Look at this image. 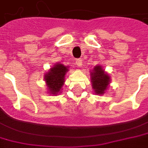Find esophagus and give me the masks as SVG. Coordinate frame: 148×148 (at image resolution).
I'll return each mask as SVG.
<instances>
[{"label":"esophagus","mask_w":148,"mask_h":148,"mask_svg":"<svg viewBox=\"0 0 148 148\" xmlns=\"http://www.w3.org/2000/svg\"><path fill=\"white\" fill-rule=\"evenodd\" d=\"M75 63H76V65L78 67L82 66V60L81 58H77V59L75 60Z\"/></svg>","instance_id":"esophagus-1"}]
</instances>
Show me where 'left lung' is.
Listing matches in <instances>:
<instances>
[{"instance_id": "8db88e82", "label": "left lung", "mask_w": 148, "mask_h": 148, "mask_svg": "<svg viewBox=\"0 0 148 148\" xmlns=\"http://www.w3.org/2000/svg\"><path fill=\"white\" fill-rule=\"evenodd\" d=\"M90 74L92 88L94 89L95 93L96 95H103L110 84V76L104 71L100 65L94 67Z\"/></svg>"}]
</instances>
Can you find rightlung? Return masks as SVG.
Here are the masks:
<instances>
[{
    "instance_id": "add662e5",
    "label": "right lung",
    "mask_w": 148,
    "mask_h": 148,
    "mask_svg": "<svg viewBox=\"0 0 148 148\" xmlns=\"http://www.w3.org/2000/svg\"><path fill=\"white\" fill-rule=\"evenodd\" d=\"M68 66L62 64L57 63L45 74V81L49 94L56 95L61 92L65 82V75L68 72Z\"/></svg>"
}]
</instances>
